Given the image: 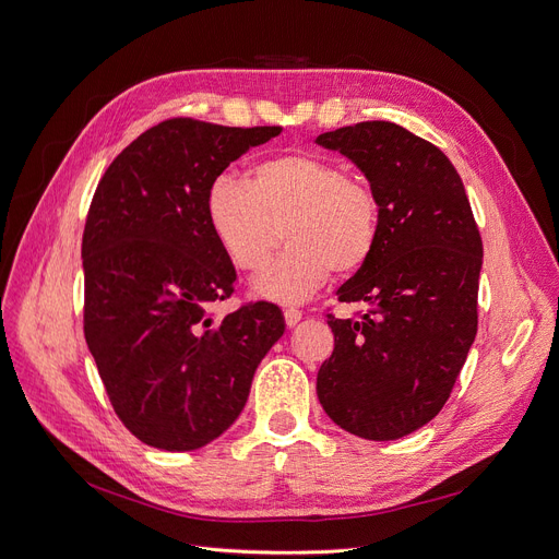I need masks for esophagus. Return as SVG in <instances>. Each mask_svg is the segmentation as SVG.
Segmentation results:
<instances>
[{
	"label": "esophagus",
	"instance_id": "34e87169",
	"mask_svg": "<svg viewBox=\"0 0 559 559\" xmlns=\"http://www.w3.org/2000/svg\"><path fill=\"white\" fill-rule=\"evenodd\" d=\"M284 321H286L288 328L298 325V323L302 321V311H300L298 307H286V309H284Z\"/></svg>",
	"mask_w": 559,
	"mask_h": 559
}]
</instances>
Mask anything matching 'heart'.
I'll return each instance as SVG.
<instances>
[{"instance_id": "heart-1", "label": "heart", "mask_w": 559, "mask_h": 559, "mask_svg": "<svg viewBox=\"0 0 559 559\" xmlns=\"http://www.w3.org/2000/svg\"><path fill=\"white\" fill-rule=\"evenodd\" d=\"M204 211L218 246L246 273L269 265L284 229L286 252L252 282L257 296L277 302H305L332 271H357L380 231L373 189L332 158L302 150L259 162L246 181L216 177Z\"/></svg>"}]
</instances>
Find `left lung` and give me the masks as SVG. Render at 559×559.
<instances>
[{
    "label": "left lung",
    "instance_id": "left-lung-1",
    "mask_svg": "<svg viewBox=\"0 0 559 559\" xmlns=\"http://www.w3.org/2000/svg\"><path fill=\"white\" fill-rule=\"evenodd\" d=\"M316 143L348 156L380 204L373 252L336 290L368 309L328 313L318 401L345 432L401 439L441 412L475 341L483 238L455 166L405 127L359 122Z\"/></svg>",
    "mask_w": 559,
    "mask_h": 559
}]
</instances>
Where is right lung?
Listing matches in <instances>:
<instances>
[{
    "label": "right lung",
    "instance_id": "right-lung-1",
    "mask_svg": "<svg viewBox=\"0 0 559 559\" xmlns=\"http://www.w3.org/2000/svg\"><path fill=\"white\" fill-rule=\"evenodd\" d=\"M282 127L173 118L104 173L84 229V334L109 401L143 443L183 453L243 412L254 370L284 334L271 302L216 321L236 271L206 223V193Z\"/></svg>",
    "mask_w": 559,
    "mask_h": 559
}]
</instances>
